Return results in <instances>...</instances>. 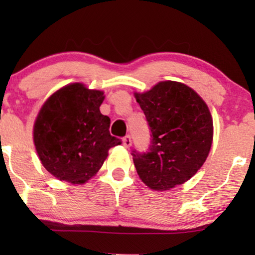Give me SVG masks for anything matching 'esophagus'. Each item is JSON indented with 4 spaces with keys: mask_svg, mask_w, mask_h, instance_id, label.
<instances>
[{
    "mask_svg": "<svg viewBox=\"0 0 255 255\" xmlns=\"http://www.w3.org/2000/svg\"><path fill=\"white\" fill-rule=\"evenodd\" d=\"M123 145H124V147H127V148H128L130 147V146L132 145V140H131V135H125V137L123 138Z\"/></svg>",
    "mask_w": 255,
    "mask_h": 255,
    "instance_id": "obj_1",
    "label": "esophagus"
}]
</instances>
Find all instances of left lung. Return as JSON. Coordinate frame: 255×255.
Segmentation results:
<instances>
[{"mask_svg":"<svg viewBox=\"0 0 255 255\" xmlns=\"http://www.w3.org/2000/svg\"><path fill=\"white\" fill-rule=\"evenodd\" d=\"M151 141L147 151L133 149L137 173L146 186L168 190L197 173L211 148L212 118L196 92L183 83L163 81L135 94Z\"/></svg>","mask_w":255,"mask_h":255,"instance_id":"1","label":"left lung"}]
</instances>
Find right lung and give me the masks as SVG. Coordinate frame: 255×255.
I'll return each mask as SVG.
<instances>
[{
	"mask_svg": "<svg viewBox=\"0 0 255 255\" xmlns=\"http://www.w3.org/2000/svg\"><path fill=\"white\" fill-rule=\"evenodd\" d=\"M103 100V92L72 83L41 107L33 141L43 166L57 179L87 182L102 167L108 151L122 144L110 134V118L101 114Z\"/></svg>",
	"mask_w": 255,
	"mask_h": 255,
	"instance_id": "obj_1",
	"label": "right lung"
}]
</instances>
